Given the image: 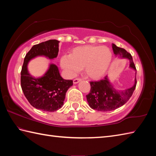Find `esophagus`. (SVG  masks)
<instances>
[{"label":"esophagus","mask_w":156,"mask_h":156,"mask_svg":"<svg viewBox=\"0 0 156 156\" xmlns=\"http://www.w3.org/2000/svg\"><path fill=\"white\" fill-rule=\"evenodd\" d=\"M82 80V78H75L74 80V84H77V83H78L80 81H81Z\"/></svg>","instance_id":"1"}]
</instances>
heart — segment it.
Returning <instances> with one entry per match:
<instances>
[{"label":"heart","mask_w":156,"mask_h":156,"mask_svg":"<svg viewBox=\"0 0 156 156\" xmlns=\"http://www.w3.org/2000/svg\"><path fill=\"white\" fill-rule=\"evenodd\" d=\"M112 60V52L105 46L84 45L74 48L69 56L61 58V65L71 75L80 68L92 79L102 77L107 72Z\"/></svg>","instance_id":"1"}]
</instances>
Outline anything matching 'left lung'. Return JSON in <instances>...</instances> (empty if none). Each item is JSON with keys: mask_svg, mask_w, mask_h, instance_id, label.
Wrapping results in <instances>:
<instances>
[{"mask_svg": "<svg viewBox=\"0 0 156 156\" xmlns=\"http://www.w3.org/2000/svg\"><path fill=\"white\" fill-rule=\"evenodd\" d=\"M112 49L115 55L121 58H127L130 61V67L136 69L131 54L125 49L112 44ZM90 92L87 95V101L90 108L98 111H110L121 107L127 102L133 94L136 87L135 78L133 87L124 91H117L108 81L107 76L99 81H92Z\"/></svg>", "mask_w": 156, "mask_h": 156, "instance_id": "left-lung-1", "label": "left lung"}]
</instances>
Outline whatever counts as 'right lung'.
Here are the masks:
<instances>
[{
    "label": "right lung",
    "mask_w": 156,
    "mask_h": 156,
    "mask_svg": "<svg viewBox=\"0 0 156 156\" xmlns=\"http://www.w3.org/2000/svg\"><path fill=\"white\" fill-rule=\"evenodd\" d=\"M59 41L50 39L34 45L26 54L21 72L22 90L29 103L35 108L54 112L60 108L68 88L73 85L72 80H64L57 66L51 64L48 71L41 78H33L28 73L29 61L37 55H45L49 59L57 57Z\"/></svg>",
    "instance_id": "obj_1"
}]
</instances>
